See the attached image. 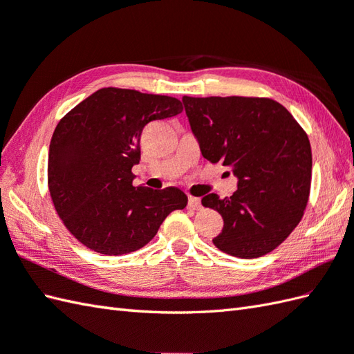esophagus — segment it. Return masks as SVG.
<instances>
[{"label": "esophagus", "instance_id": "34e87169", "mask_svg": "<svg viewBox=\"0 0 354 354\" xmlns=\"http://www.w3.org/2000/svg\"><path fill=\"white\" fill-rule=\"evenodd\" d=\"M188 208L193 209V211H199V209H202L201 199H197V197H193V196L188 197Z\"/></svg>", "mask_w": 354, "mask_h": 354}]
</instances>
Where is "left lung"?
I'll return each mask as SVG.
<instances>
[{
    "instance_id": "obj_1",
    "label": "left lung",
    "mask_w": 354,
    "mask_h": 354,
    "mask_svg": "<svg viewBox=\"0 0 354 354\" xmlns=\"http://www.w3.org/2000/svg\"><path fill=\"white\" fill-rule=\"evenodd\" d=\"M183 104L202 157L223 161L236 178L231 197H202L203 207L225 221L212 243L244 259L274 250L308 203L312 152L306 133L283 105L267 97L184 96Z\"/></svg>"
}]
</instances>
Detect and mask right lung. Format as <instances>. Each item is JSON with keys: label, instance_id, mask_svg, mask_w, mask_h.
<instances>
[{"label": "right lung", "instance_id": "right-lung-1", "mask_svg": "<svg viewBox=\"0 0 354 354\" xmlns=\"http://www.w3.org/2000/svg\"><path fill=\"white\" fill-rule=\"evenodd\" d=\"M175 97L101 88L57 125L48 153V187L57 214L86 248L119 257L142 249L171 211L187 207L179 188L134 187L140 136L152 120L176 116Z\"/></svg>", "mask_w": 354, "mask_h": 354}]
</instances>
